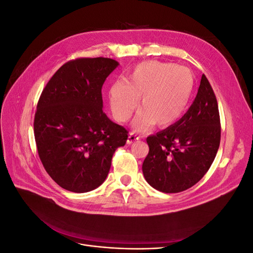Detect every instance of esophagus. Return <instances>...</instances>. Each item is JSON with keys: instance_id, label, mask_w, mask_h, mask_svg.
Masks as SVG:
<instances>
[{"instance_id": "obj_1", "label": "esophagus", "mask_w": 253, "mask_h": 253, "mask_svg": "<svg viewBox=\"0 0 253 253\" xmlns=\"http://www.w3.org/2000/svg\"><path fill=\"white\" fill-rule=\"evenodd\" d=\"M140 138V136L138 135V134H136L135 132H131L128 134V137H127V140H126V142L128 143V144H131V143H133L134 141H136V140H138Z\"/></svg>"}]
</instances>
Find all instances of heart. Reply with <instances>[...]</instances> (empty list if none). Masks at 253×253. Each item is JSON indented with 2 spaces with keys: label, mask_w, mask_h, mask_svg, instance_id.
<instances>
[{
  "label": "heart",
  "mask_w": 253,
  "mask_h": 253,
  "mask_svg": "<svg viewBox=\"0 0 253 253\" xmlns=\"http://www.w3.org/2000/svg\"><path fill=\"white\" fill-rule=\"evenodd\" d=\"M194 77L187 67L160 61H144L128 71L126 82L116 80L109 88V101L115 120L125 122L138 106L134 120L138 129L154 124L164 126L177 120L192 96Z\"/></svg>",
  "instance_id": "b5f03b06"
}]
</instances>
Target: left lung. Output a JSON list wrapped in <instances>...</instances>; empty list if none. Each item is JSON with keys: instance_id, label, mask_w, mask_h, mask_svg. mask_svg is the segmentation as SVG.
Wrapping results in <instances>:
<instances>
[{"instance_id": "left-lung-1", "label": "left lung", "mask_w": 253, "mask_h": 253, "mask_svg": "<svg viewBox=\"0 0 253 253\" xmlns=\"http://www.w3.org/2000/svg\"><path fill=\"white\" fill-rule=\"evenodd\" d=\"M145 180L164 193L182 192L200 181L211 167L220 142L215 94L205 75L193 103L174 125L147 138Z\"/></svg>"}]
</instances>
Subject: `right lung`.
<instances>
[{"label":"right lung","instance_id":"1","mask_svg":"<svg viewBox=\"0 0 253 253\" xmlns=\"http://www.w3.org/2000/svg\"><path fill=\"white\" fill-rule=\"evenodd\" d=\"M118 66L110 58L71 60L53 74L37 104L34 133L38 154L50 177L67 191L98 188L127 131L103 113L101 88Z\"/></svg>","mask_w":253,"mask_h":253}]
</instances>
